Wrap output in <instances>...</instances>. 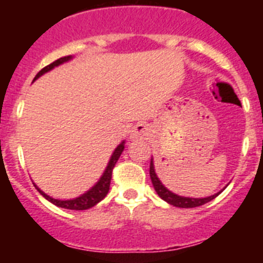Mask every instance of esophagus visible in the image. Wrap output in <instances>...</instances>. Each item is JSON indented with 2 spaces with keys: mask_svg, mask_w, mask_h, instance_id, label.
<instances>
[{
  "mask_svg": "<svg viewBox=\"0 0 263 263\" xmlns=\"http://www.w3.org/2000/svg\"><path fill=\"white\" fill-rule=\"evenodd\" d=\"M148 134H150L148 127L143 124H138L133 130H132L130 139H133V141H141V139H145L146 137H148Z\"/></svg>",
  "mask_w": 263,
  "mask_h": 263,
  "instance_id": "1",
  "label": "esophagus"
}]
</instances>
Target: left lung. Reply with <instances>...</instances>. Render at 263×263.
I'll list each match as a JSON object with an SVG mask.
<instances>
[{"instance_id":"8db88e82","label":"left lung","mask_w":263,"mask_h":263,"mask_svg":"<svg viewBox=\"0 0 263 263\" xmlns=\"http://www.w3.org/2000/svg\"><path fill=\"white\" fill-rule=\"evenodd\" d=\"M150 178H152V183L154 185V190L157 191L158 196L160 199H163L164 201H167L168 204L174 206H179V208H195V206H200L203 204L208 203V201L213 200L216 196H218L220 192L215 195H211V196L206 197H185V196H179V195L174 194L163 185V183L160 182L159 178H158L157 173H155L154 167V160H150Z\"/></svg>"}]
</instances>
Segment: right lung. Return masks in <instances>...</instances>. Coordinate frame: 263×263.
<instances>
[{
  "instance_id": "1",
  "label": "right lung",
  "mask_w": 263,
  "mask_h": 263,
  "mask_svg": "<svg viewBox=\"0 0 263 263\" xmlns=\"http://www.w3.org/2000/svg\"><path fill=\"white\" fill-rule=\"evenodd\" d=\"M72 58L73 57H72V55H69V57H64V58H60V59L55 60L53 63L48 64L47 67H45L43 69H41V71L36 73V76L34 78V80L32 81H35L36 79L41 78L42 75H45L46 72H50L51 69H53L55 67L69 62ZM124 148H125V141H122V142H121L120 145L115 148V152L111 153L110 159H109L108 164H106L105 170H104L103 175L100 176V179L96 182V184H95L93 187H90L88 191L84 192V194H81L80 196L73 197V199H68V200L53 199V197L48 196L47 194H45V192L42 191L41 188H39L35 183H34V185H35V188L38 190L39 194H41L42 196L45 197V199H47L50 203L55 204L57 206H60V208H66V210H73V211L89 210V208H92L93 205H96L99 201L103 200L104 197L106 196V194L109 192V187H110V179H111V171H113V167H115V164L117 163L118 158L121 157V154H122V152H124Z\"/></svg>"
}]
</instances>
